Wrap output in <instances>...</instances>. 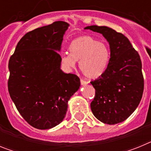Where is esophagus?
Instances as JSON below:
<instances>
[{
    "label": "esophagus",
    "mask_w": 151,
    "mask_h": 151,
    "mask_svg": "<svg viewBox=\"0 0 151 151\" xmlns=\"http://www.w3.org/2000/svg\"><path fill=\"white\" fill-rule=\"evenodd\" d=\"M80 82H81V85H86L88 83V82H86V81H85V80H83V79H81V81H80Z\"/></svg>",
    "instance_id": "esophagus-1"
}]
</instances>
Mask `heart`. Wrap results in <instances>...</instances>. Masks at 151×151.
I'll return each mask as SVG.
<instances>
[{
	"label": "heart",
	"mask_w": 151,
	"mask_h": 151,
	"mask_svg": "<svg viewBox=\"0 0 151 151\" xmlns=\"http://www.w3.org/2000/svg\"><path fill=\"white\" fill-rule=\"evenodd\" d=\"M69 54L64 53L61 63L67 69H74L76 61H79V68L83 75L88 78L101 76L107 68L110 52L107 45L98 41L90 35L77 37L69 46Z\"/></svg>",
	"instance_id": "obj_1"
}]
</instances>
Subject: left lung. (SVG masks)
I'll use <instances>...</instances> for the list:
<instances>
[{
    "instance_id": "left-lung-1",
    "label": "left lung",
    "mask_w": 151,
    "mask_h": 151,
    "mask_svg": "<svg viewBox=\"0 0 151 151\" xmlns=\"http://www.w3.org/2000/svg\"><path fill=\"white\" fill-rule=\"evenodd\" d=\"M85 29L101 33L109 42L110 58L105 72L91 84L95 96L91 103L94 116L109 125L125 120L138 107L144 91L141 58L123 34L106 26Z\"/></svg>"
}]
</instances>
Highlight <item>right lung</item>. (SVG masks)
<instances>
[{"instance_id": "right-lung-1", "label": "right lung", "mask_w": 151, "mask_h": 151, "mask_svg": "<svg viewBox=\"0 0 151 151\" xmlns=\"http://www.w3.org/2000/svg\"><path fill=\"white\" fill-rule=\"evenodd\" d=\"M68 27L67 22L57 21L26 33L9 60V94L20 115L35 129L59 125L80 87L76 75L60 69L57 51Z\"/></svg>"}]
</instances>
